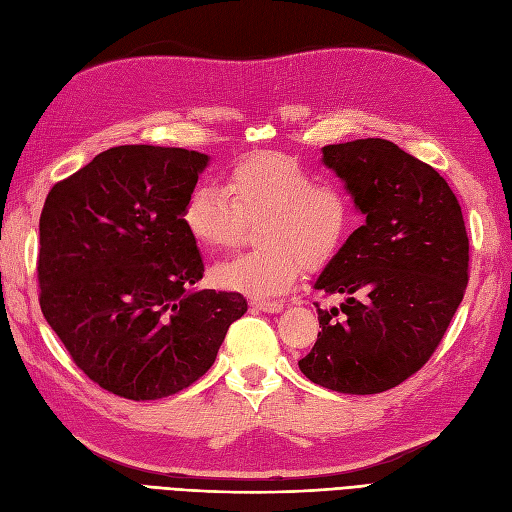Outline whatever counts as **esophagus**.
Segmentation results:
<instances>
[{"mask_svg":"<svg viewBox=\"0 0 512 512\" xmlns=\"http://www.w3.org/2000/svg\"><path fill=\"white\" fill-rule=\"evenodd\" d=\"M252 305L256 309H260V312H267V314H277V312H282V309H284L282 301H269V299H254Z\"/></svg>","mask_w":512,"mask_h":512,"instance_id":"1","label":"esophagus"}]
</instances>
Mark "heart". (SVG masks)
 <instances>
[{
    "label": "heart",
    "instance_id": "obj_1",
    "mask_svg": "<svg viewBox=\"0 0 512 512\" xmlns=\"http://www.w3.org/2000/svg\"><path fill=\"white\" fill-rule=\"evenodd\" d=\"M260 250L211 271L222 290L269 299L299 282L303 265L318 269L339 252L352 226V200L342 185L316 181L282 153H254L228 170L224 190L200 183L181 211L188 235L207 250L232 247L245 222H258Z\"/></svg>",
    "mask_w": 512,
    "mask_h": 512
}]
</instances>
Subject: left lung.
Wrapping results in <instances>:
<instances>
[{"label":"left lung","mask_w":512,"mask_h":512,"mask_svg":"<svg viewBox=\"0 0 512 512\" xmlns=\"http://www.w3.org/2000/svg\"><path fill=\"white\" fill-rule=\"evenodd\" d=\"M365 215L327 262L316 290L344 294L318 307L322 331L299 369L337 393L389 391L421 369L468 286V232L438 170L384 138L322 147Z\"/></svg>","instance_id":"8db88e82"}]
</instances>
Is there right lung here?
I'll return each mask as SVG.
<instances>
[{
	"mask_svg": "<svg viewBox=\"0 0 512 512\" xmlns=\"http://www.w3.org/2000/svg\"><path fill=\"white\" fill-rule=\"evenodd\" d=\"M209 156L121 145L59 181L40 215L46 322L89 380L147 401L207 374L239 292L198 290L205 265L181 211Z\"/></svg>",
	"mask_w": 512,
	"mask_h": 512,
	"instance_id": "right-lung-1",
	"label": "right lung"
}]
</instances>
